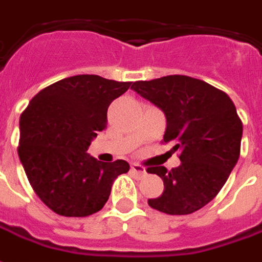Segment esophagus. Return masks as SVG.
Listing matches in <instances>:
<instances>
[{
	"mask_svg": "<svg viewBox=\"0 0 262 262\" xmlns=\"http://www.w3.org/2000/svg\"><path fill=\"white\" fill-rule=\"evenodd\" d=\"M131 170H133V172H134L135 175L138 176V178H142V176L146 175L145 168H144V166L140 164H133V166H131Z\"/></svg>",
	"mask_w": 262,
	"mask_h": 262,
	"instance_id": "34e87169",
	"label": "esophagus"
}]
</instances>
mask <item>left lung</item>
Returning <instances> with one entry per match:
<instances>
[{"mask_svg":"<svg viewBox=\"0 0 262 262\" xmlns=\"http://www.w3.org/2000/svg\"><path fill=\"white\" fill-rule=\"evenodd\" d=\"M134 89L166 117L164 141L182 164L148 168L164 181V193L148 205L166 214H190L216 198L240 157L243 122L222 90L194 77L170 75L135 81Z\"/></svg>","mask_w":262,"mask_h":262,"instance_id":"obj_1","label":"left lung"}]
</instances>
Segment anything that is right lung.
<instances>
[{"label":"right lung","mask_w":262,"mask_h":262,"mask_svg":"<svg viewBox=\"0 0 262 262\" xmlns=\"http://www.w3.org/2000/svg\"><path fill=\"white\" fill-rule=\"evenodd\" d=\"M131 84L97 75L72 76L42 89L22 111L18 155L35 193L56 214L97 213L114 179L129 170L127 161L104 164L86 151L107 127L111 101Z\"/></svg>","instance_id":"add662e5"}]
</instances>
